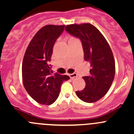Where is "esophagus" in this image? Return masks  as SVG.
I'll return each instance as SVG.
<instances>
[{"mask_svg":"<svg viewBox=\"0 0 134 134\" xmlns=\"http://www.w3.org/2000/svg\"><path fill=\"white\" fill-rule=\"evenodd\" d=\"M69 76H70V78H71V79H73V78H76V77L78 76V75H77V74H76V73L70 74V75H69Z\"/></svg>","mask_w":134,"mask_h":134,"instance_id":"1","label":"esophagus"}]
</instances>
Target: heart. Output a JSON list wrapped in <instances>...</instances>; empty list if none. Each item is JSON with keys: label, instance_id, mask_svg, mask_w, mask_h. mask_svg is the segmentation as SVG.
I'll return each instance as SVG.
<instances>
[{"label": "heart", "instance_id": "1", "mask_svg": "<svg viewBox=\"0 0 134 134\" xmlns=\"http://www.w3.org/2000/svg\"><path fill=\"white\" fill-rule=\"evenodd\" d=\"M74 39H76V38H75V37H70L69 40H74Z\"/></svg>", "mask_w": 134, "mask_h": 134}]
</instances>
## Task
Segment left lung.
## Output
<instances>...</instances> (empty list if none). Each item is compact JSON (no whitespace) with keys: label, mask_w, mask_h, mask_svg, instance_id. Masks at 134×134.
Wrapping results in <instances>:
<instances>
[{"label":"left lung","mask_w":134,"mask_h":134,"mask_svg":"<svg viewBox=\"0 0 134 134\" xmlns=\"http://www.w3.org/2000/svg\"><path fill=\"white\" fill-rule=\"evenodd\" d=\"M66 31L82 41L84 59L91 64L90 75L83 76L86 87L76 91L82 101L92 103L107 93L115 73V63L111 49L103 35L90 23L66 26Z\"/></svg>","instance_id":"left-lung-1"}]
</instances>
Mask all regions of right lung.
Instances as JSON below:
<instances>
[{
    "label": "right lung",
    "mask_w": 134,
    "mask_h": 134,
    "mask_svg": "<svg viewBox=\"0 0 134 134\" xmlns=\"http://www.w3.org/2000/svg\"><path fill=\"white\" fill-rule=\"evenodd\" d=\"M64 25H46L31 40L26 51L22 65L23 82L34 100L41 104L51 105L58 97L67 75H52L51 61L54 44L64 30Z\"/></svg>",
    "instance_id": "right-lung-1"
}]
</instances>
